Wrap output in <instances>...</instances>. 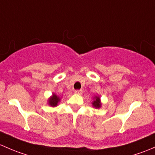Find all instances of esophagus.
<instances>
[{"instance_id": "1", "label": "esophagus", "mask_w": 155, "mask_h": 155, "mask_svg": "<svg viewBox=\"0 0 155 155\" xmlns=\"http://www.w3.org/2000/svg\"><path fill=\"white\" fill-rule=\"evenodd\" d=\"M74 92H75L76 94H79V95H81L83 92V91L81 90V89H77V90L74 91Z\"/></svg>"}]
</instances>
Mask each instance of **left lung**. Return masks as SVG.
<instances>
[{
  "label": "left lung",
  "instance_id": "left-lung-1",
  "mask_svg": "<svg viewBox=\"0 0 155 155\" xmlns=\"http://www.w3.org/2000/svg\"><path fill=\"white\" fill-rule=\"evenodd\" d=\"M92 105H93V107H95V108H99L100 107H101V102H100L99 97H95V100L92 102Z\"/></svg>",
  "mask_w": 155,
  "mask_h": 155
}]
</instances>
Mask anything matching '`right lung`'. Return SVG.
<instances>
[{
	"mask_svg": "<svg viewBox=\"0 0 155 155\" xmlns=\"http://www.w3.org/2000/svg\"><path fill=\"white\" fill-rule=\"evenodd\" d=\"M49 104L51 105V106L52 107H56L57 105V104H58V102L60 101V98H59V97L57 96V95H56L55 94H54L53 96L51 97V98H49Z\"/></svg>",
	"mask_w": 155,
	"mask_h": 155,
	"instance_id": "add662e5",
	"label": "right lung"
}]
</instances>
